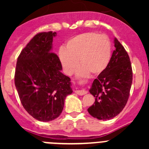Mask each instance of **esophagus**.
<instances>
[{
  "instance_id": "1",
  "label": "esophagus",
  "mask_w": 149,
  "mask_h": 149,
  "mask_svg": "<svg viewBox=\"0 0 149 149\" xmlns=\"http://www.w3.org/2000/svg\"><path fill=\"white\" fill-rule=\"evenodd\" d=\"M75 92H76L77 94H79V95H84V94H86L87 91H86L85 89H81V90H76Z\"/></svg>"
}]
</instances>
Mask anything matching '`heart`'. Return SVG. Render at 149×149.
I'll list each match as a JSON object with an SVG mask.
<instances>
[{
    "label": "heart",
    "instance_id": "1",
    "mask_svg": "<svg viewBox=\"0 0 149 149\" xmlns=\"http://www.w3.org/2000/svg\"><path fill=\"white\" fill-rule=\"evenodd\" d=\"M112 45L105 34L86 32L78 34L68 40L65 48L59 50V59L67 74L73 73L79 65V76L88 73L99 75L102 73L109 63ZM79 61H77V60Z\"/></svg>",
    "mask_w": 149,
    "mask_h": 149
}]
</instances>
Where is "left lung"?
Returning <instances> with one entry per match:
<instances>
[{"label": "left lung", "mask_w": 149, "mask_h": 149, "mask_svg": "<svg viewBox=\"0 0 149 149\" xmlns=\"http://www.w3.org/2000/svg\"><path fill=\"white\" fill-rule=\"evenodd\" d=\"M115 49L107 68L93 81L89 92L95 102L88 108L94 118L112 119L120 113L128 100L133 81V71L128 54L115 37Z\"/></svg>", "instance_id": "8db88e82"}]
</instances>
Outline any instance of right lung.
<instances>
[{
  "instance_id": "right-lung-1",
  "label": "right lung",
  "mask_w": 149,
  "mask_h": 149,
  "mask_svg": "<svg viewBox=\"0 0 149 149\" xmlns=\"http://www.w3.org/2000/svg\"><path fill=\"white\" fill-rule=\"evenodd\" d=\"M56 32L36 34L18 58L14 81L21 102L37 120L49 122L60 116L65 99L72 94L70 79L52 52Z\"/></svg>"
}]
</instances>
